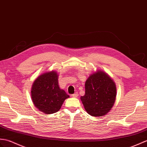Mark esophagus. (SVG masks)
<instances>
[{"label": "esophagus", "mask_w": 147, "mask_h": 147, "mask_svg": "<svg viewBox=\"0 0 147 147\" xmlns=\"http://www.w3.org/2000/svg\"><path fill=\"white\" fill-rule=\"evenodd\" d=\"M71 96H73V97H74V98H76V97H78V92H76V93H74V94H73L72 95H71Z\"/></svg>", "instance_id": "34e87169"}]
</instances>
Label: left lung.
<instances>
[{
	"mask_svg": "<svg viewBox=\"0 0 147 147\" xmlns=\"http://www.w3.org/2000/svg\"><path fill=\"white\" fill-rule=\"evenodd\" d=\"M117 94L116 85L103 71L93 73L85 83V94L81 96L85 110L93 117H102L113 106Z\"/></svg>",
	"mask_w": 147,
	"mask_h": 147,
	"instance_id": "obj_1",
	"label": "left lung"
}]
</instances>
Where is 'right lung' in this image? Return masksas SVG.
I'll list each match as a JSON object with an SVG mask.
<instances>
[{
	"mask_svg": "<svg viewBox=\"0 0 147 147\" xmlns=\"http://www.w3.org/2000/svg\"><path fill=\"white\" fill-rule=\"evenodd\" d=\"M31 97L39 110L51 114L59 111L64 101L69 96L59 88L57 73L51 71L40 75L34 82Z\"/></svg>",
	"mask_w": 147,
	"mask_h": 147,
	"instance_id": "obj_1",
	"label": "right lung"
}]
</instances>
